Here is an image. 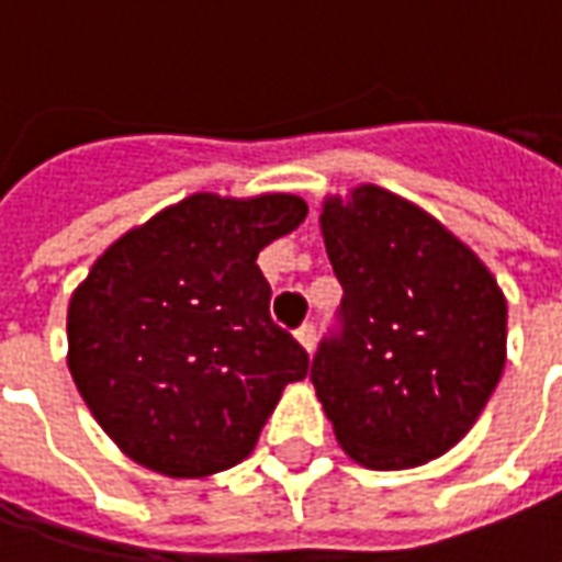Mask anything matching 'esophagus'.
Instances as JSON below:
<instances>
[{
  "mask_svg": "<svg viewBox=\"0 0 562 562\" xmlns=\"http://www.w3.org/2000/svg\"><path fill=\"white\" fill-rule=\"evenodd\" d=\"M297 342L304 346L306 352H313V346H316V328L313 325H301L297 328Z\"/></svg>",
  "mask_w": 562,
  "mask_h": 562,
  "instance_id": "34e87169",
  "label": "esophagus"
}]
</instances>
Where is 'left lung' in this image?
<instances>
[{
  "label": "left lung",
  "instance_id": "8db88e82",
  "mask_svg": "<svg viewBox=\"0 0 562 562\" xmlns=\"http://www.w3.org/2000/svg\"><path fill=\"white\" fill-rule=\"evenodd\" d=\"M342 285L310 382L342 451L370 470L446 454L506 364V297L470 246L389 189L358 186L322 213Z\"/></svg>",
  "mask_w": 562,
  "mask_h": 562
}]
</instances>
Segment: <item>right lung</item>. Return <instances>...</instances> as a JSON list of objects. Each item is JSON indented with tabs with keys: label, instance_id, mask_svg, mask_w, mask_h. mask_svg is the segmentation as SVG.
Listing matches in <instances>:
<instances>
[{
	"label": "right lung",
	"instance_id": "add662e5",
	"mask_svg": "<svg viewBox=\"0 0 562 562\" xmlns=\"http://www.w3.org/2000/svg\"><path fill=\"white\" fill-rule=\"evenodd\" d=\"M306 216L297 195L198 192L120 237L68 304V370L128 458L173 479L256 448L310 355L270 318L258 252Z\"/></svg>",
	"mask_w": 562,
	"mask_h": 562
}]
</instances>
